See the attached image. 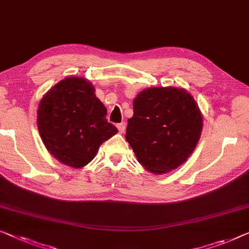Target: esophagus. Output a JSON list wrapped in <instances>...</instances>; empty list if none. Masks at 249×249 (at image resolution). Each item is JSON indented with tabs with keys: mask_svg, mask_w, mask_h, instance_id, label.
Wrapping results in <instances>:
<instances>
[{
	"mask_svg": "<svg viewBox=\"0 0 249 249\" xmlns=\"http://www.w3.org/2000/svg\"><path fill=\"white\" fill-rule=\"evenodd\" d=\"M117 128H118V132H120L121 134H123V133L125 132V128H126V125H125V123H120V124H117Z\"/></svg>",
	"mask_w": 249,
	"mask_h": 249,
	"instance_id": "esophagus-1",
	"label": "esophagus"
}]
</instances>
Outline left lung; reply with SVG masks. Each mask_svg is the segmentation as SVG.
I'll use <instances>...</instances> for the list:
<instances>
[{
    "mask_svg": "<svg viewBox=\"0 0 249 249\" xmlns=\"http://www.w3.org/2000/svg\"><path fill=\"white\" fill-rule=\"evenodd\" d=\"M125 139L148 172L169 173L195 151L202 132V114L184 88L151 87L133 101Z\"/></svg>",
    "mask_w": 249,
    "mask_h": 249,
    "instance_id": "8db88e82",
    "label": "left lung"
}]
</instances>
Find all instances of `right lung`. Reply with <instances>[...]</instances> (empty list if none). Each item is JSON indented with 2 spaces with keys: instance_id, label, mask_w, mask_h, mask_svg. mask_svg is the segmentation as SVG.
Wrapping results in <instances>:
<instances>
[{
  "instance_id": "obj_1",
  "label": "right lung",
  "mask_w": 249,
  "mask_h": 249,
  "mask_svg": "<svg viewBox=\"0 0 249 249\" xmlns=\"http://www.w3.org/2000/svg\"><path fill=\"white\" fill-rule=\"evenodd\" d=\"M39 134L44 146L62 164L80 169L96 157L102 144L118 132L106 120L107 109L95 87L83 77H67L39 103Z\"/></svg>"
}]
</instances>
